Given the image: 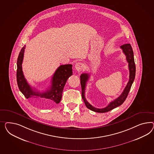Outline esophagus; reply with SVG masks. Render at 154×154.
I'll list each match as a JSON object with an SVG mask.
<instances>
[{"label":"esophagus","instance_id":"obj_1","mask_svg":"<svg viewBox=\"0 0 154 154\" xmlns=\"http://www.w3.org/2000/svg\"><path fill=\"white\" fill-rule=\"evenodd\" d=\"M75 69H76V71L78 72H81L83 69V63L81 62L76 63L75 64Z\"/></svg>","mask_w":154,"mask_h":154}]
</instances>
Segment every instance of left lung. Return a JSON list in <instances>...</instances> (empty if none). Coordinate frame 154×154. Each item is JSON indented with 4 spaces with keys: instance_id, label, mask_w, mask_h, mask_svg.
Returning a JSON list of instances; mask_svg holds the SVG:
<instances>
[{
    "instance_id": "obj_1",
    "label": "left lung",
    "mask_w": 154,
    "mask_h": 154,
    "mask_svg": "<svg viewBox=\"0 0 154 154\" xmlns=\"http://www.w3.org/2000/svg\"><path fill=\"white\" fill-rule=\"evenodd\" d=\"M121 48L123 50V52L126 56V59L127 62L128 63V67L129 70V79L128 82L125 86L123 92L116 99L110 102L108 105L104 108L99 109L94 107L92 105L88 103L85 96V88L87 81L89 79V75L88 73H83L80 76L81 79V85L82 88V97L85 105L88 109H90L92 111L97 112H106L112 110L113 109L121 105L124 103L127 96L128 95L129 90L132 86L136 75V66L134 60V55L132 46L129 44H126L121 46Z\"/></svg>"
}]
</instances>
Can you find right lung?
Segmentation results:
<instances>
[{"mask_svg": "<svg viewBox=\"0 0 154 154\" xmlns=\"http://www.w3.org/2000/svg\"><path fill=\"white\" fill-rule=\"evenodd\" d=\"M26 45L22 48L17 59V81L20 90L26 99L31 98L33 102L44 108H49L58 104L62 96L63 90L67 79L72 75V65L59 66L51 79V85L45 92L37 91L27 83L22 71V63Z\"/></svg>", "mask_w": 154, "mask_h": 154, "instance_id": "1", "label": "right lung"}]
</instances>
